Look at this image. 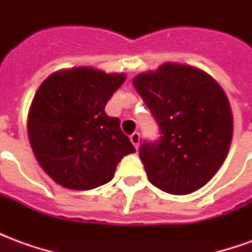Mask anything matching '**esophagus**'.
I'll return each instance as SVG.
<instances>
[{
	"label": "esophagus",
	"instance_id": "obj_1",
	"mask_svg": "<svg viewBox=\"0 0 252 252\" xmlns=\"http://www.w3.org/2000/svg\"><path fill=\"white\" fill-rule=\"evenodd\" d=\"M129 139H131L132 144L135 146V148L139 147V143H140V133L139 132H133L131 136H129Z\"/></svg>",
	"mask_w": 252,
	"mask_h": 252
}]
</instances>
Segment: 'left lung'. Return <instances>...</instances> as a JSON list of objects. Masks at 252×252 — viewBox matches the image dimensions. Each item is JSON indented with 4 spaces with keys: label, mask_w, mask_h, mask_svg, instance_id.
Here are the masks:
<instances>
[{
    "label": "left lung",
    "mask_w": 252,
    "mask_h": 252,
    "mask_svg": "<svg viewBox=\"0 0 252 252\" xmlns=\"http://www.w3.org/2000/svg\"><path fill=\"white\" fill-rule=\"evenodd\" d=\"M132 82L162 133L159 142L144 143L139 151L150 182L177 195L206 185L221 167L232 140L225 92L204 70L171 62L137 74Z\"/></svg>",
    "instance_id": "1"
}]
</instances>
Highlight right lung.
Wrapping results in <instances>:
<instances>
[{"instance_id": "right-lung-1", "label": "right lung", "mask_w": 252, "mask_h": 252, "mask_svg": "<svg viewBox=\"0 0 252 252\" xmlns=\"http://www.w3.org/2000/svg\"><path fill=\"white\" fill-rule=\"evenodd\" d=\"M124 72L71 67L52 72L28 112V137L41 169L58 185L90 190L109 182L117 163L135 153L120 120L105 105L126 81Z\"/></svg>"}]
</instances>
